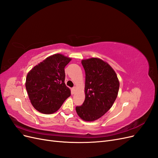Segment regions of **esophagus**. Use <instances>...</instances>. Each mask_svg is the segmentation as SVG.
<instances>
[{"label":"esophagus","mask_w":158,"mask_h":158,"mask_svg":"<svg viewBox=\"0 0 158 158\" xmlns=\"http://www.w3.org/2000/svg\"><path fill=\"white\" fill-rule=\"evenodd\" d=\"M71 90H72V92H73V93H74V92H75V91H76V87H73V88L71 89Z\"/></svg>","instance_id":"obj_1"}]
</instances>
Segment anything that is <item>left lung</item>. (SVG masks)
Returning a JSON list of instances; mask_svg holds the SVG:
<instances>
[{"label":"left lung","mask_w":158,"mask_h":158,"mask_svg":"<svg viewBox=\"0 0 158 158\" xmlns=\"http://www.w3.org/2000/svg\"><path fill=\"white\" fill-rule=\"evenodd\" d=\"M85 73V98L76 106L78 116L85 121H94L106 113L117 97L119 82L115 72L108 63L98 58L82 60Z\"/></svg>","instance_id":"1"}]
</instances>
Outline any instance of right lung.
Listing matches in <instances>:
<instances>
[{"label": "right lung", "mask_w": 158, "mask_h": 158, "mask_svg": "<svg viewBox=\"0 0 158 158\" xmlns=\"http://www.w3.org/2000/svg\"><path fill=\"white\" fill-rule=\"evenodd\" d=\"M70 60L61 54H55L27 73L26 90L32 106L38 111L53 113L70 96V90L64 83V67Z\"/></svg>", "instance_id": "right-lung-1"}]
</instances>
